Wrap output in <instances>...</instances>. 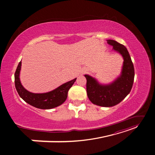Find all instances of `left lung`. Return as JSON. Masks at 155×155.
<instances>
[{"label":"left lung","instance_id":"1","mask_svg":"<svg viewBox=\"0 0 155 155\" xmlns=\"http://www.w3.org/2000/svg\"><path fill=\"white\" fill-rule=\"evenodd\" d=\"M107 43L124 58L121 76L108 85H102L94 78L85 75L87 79V93L92 104L101 107H112L118 104L131 91L134 78V68L129 51L123 45L114 40H107Z\"/></svg>","mask_w":155,"mask_h":155}]
</instances>
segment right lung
<instances>
[{
    "label": "right lung",
    "instance_id": "obj_1",
    "mask_svg": "<svg viewBox=\"0 0 155 155\" xmlns=\"http://www.w3.org/2000/svg\"><path fill=\"white\" fill-rule=\"evenodd\" d=\"M21 68V61L18 63L15 72V85L18 95L22 99L31 106L41 109H50L58 107L65 101L69 89L76 81V78L61 85L55 90L43 94L31 93L21 85L19 74Z\"/></svg>",
    "mask_w": 155,
    "mask_h": 155
}]
</instances>
